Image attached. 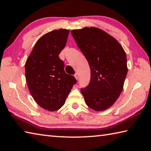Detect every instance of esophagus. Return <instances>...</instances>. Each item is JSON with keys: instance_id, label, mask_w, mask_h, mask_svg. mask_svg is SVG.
<instances>
[{"instance_id": "34e87169", "label": "esophagus", "mask_w": 151, "mask_h": 151, "mask_svg": "<svg viewBox=\"0 0 151 151\" xmlns=\"http://www.w3.org/2000/svg\"><path fill=\"white\" fill-rule=\"evenodd\" d=\"M75 78L76 79V80H78V75L77 73H76L75 75Z\"/></svg>"}]
</instances>
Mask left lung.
Segmentation results:
<instances>
[{
	"mask_svg": "<svg viewBox=\"0 0 151 151\" xmlns=\"http://www.w3.org/2000/svg\"><path fill=\"white\" fill-rule=\"evenodd\" d=\"M71 34L90 68L89 84L81 88L85 103L104 111L116 102L127 73L124 49L114 37L95 27L73 29Z\"/></svg>",
	"mask_w": 151,
	"mask_h": 151,
	"instance_id": "obj_1",
	"label": "left lung"
}]
</instances>
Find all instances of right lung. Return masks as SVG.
<instances>
[{"label": "right lung", "mask_w": 151, "mask_h": 151, "mask_svg": "<svg viewBox=\"0 0 151 151\" xmlns=\"http://www.w3.org/2000/svg\"><path fill=\"white\" fill-rule=\"evenodd\" d=\"M69 30L55 29L41 37L25 64L29 92L38 105L46 110H58L64 105L76 80L65 72L59 55L67 43Z\"/></svg>", "instance_id": "obj_1"}]
</instances>
